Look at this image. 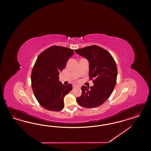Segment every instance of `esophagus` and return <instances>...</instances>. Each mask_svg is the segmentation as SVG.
Listing matches in <instances>:
<instances>
[{
  "instance_id": "esophagus-1",
  "label": "esophagus",
  "mask_w": 151,
  "mask_h": 151,
  "mask_svg": "<svg viewBox=\"0 0 151 151\" xmlns=\"http://www.w3.org/2000/svg\"><path fill=\"white\" fill-rule=\"evenodd\" d=\"M73 88H74V87H80L79 85H73Z\"/></svg>"
}]
</instances>
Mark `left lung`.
I'll use <instances>...</instances> for the list:
<instances>
[{
	"instance_id": "obj_1",
	"label": "left lung",
	"mask_w": 151,
	"mask_h": 151,
	"mask_svg": "<svg viewBox=\"0 0 151 151\" xmlns=\"http://www.w3.org/2000/svg\"><path fill=\"white\" fill-rule=\"evenodd\" d=\"M76 53L89 63V76L94 79L93 86H81L82 95L77 97L78 104L86 108L102 105L110 97L116 85L117 68L113 57L105 49L97 45L75 50Z\"/></svg>"
}]
</instances>
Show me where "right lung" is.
<instances>
[{
  "mask_svg": "<svg viewBox=\"0 0 151 151\" xmlns=\"http://www.w3.org/2000/svg\"><path fill=\"white\" fill-rule=\"evenodd\" d=\"M73 53V49L52 46L37 58L31 75L32 86L37 100L46 110L59 111L64 107V97L73 86L61 83L59 75Z\"/></svg>",
  "mask_w": 151,
  "mask_h": 151,
  "instance_id": "add662e5",
  "label": "right lung"
}]
</instances>
